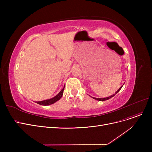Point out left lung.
I'll list each match as a JSON object with an SVG mask.
<instances>
[{
    "mask_svg": "<svg viewBox=\"0 0 152 152\" xmlns=\"http://www.w3.org/2000/svg\"><path fill=\"white\" fill-rule=\"evenodd\" d=\"M122 87H123V86L120 87V88H119L117 91H116V94L121 90V89L122 88ZM115 95V94H113V95H111V96H110V97H106V98H95V97H92L94 99H95V100H99V101H105V100H108V99H111V97H114Z\"/></svg>",
    "mask_w": 152,
    "mask_h": 152,
    "instance_id": "obj_1",
    "label": "left lung"
}]
</instances>
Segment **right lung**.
Segmentation results:
<instances>
[{
    "label": "right lung",
    "instance_id": "right-lung-1",
    "mask_svg": "<svg viewBox=\"0 0 152 152\" xmlns=\"http://www.w3.org/2000/svg\"><path fill=\"white\" fill-rule=\"evenodd\" d=\"M64 89H65V87H64L63 89L53 98L45 100H43V101H41V102H36V103H38V104H39V105H49L53 104V103H54L55 102H56L61 99V97L63 95V94Z\"/></svg>",
    "mask_w": 152,
    "mask_h": 152
}]
</instances>
